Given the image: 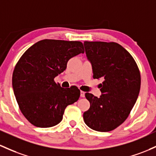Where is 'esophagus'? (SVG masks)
<instances>
[{"label":"esophagus","instance_id":"1","mask_svg":"<svg viewBox=\"0 0 156 156\" xmlns=\"http://www.w3.org/2000/svg\"><path fill=\"white\" fill-rule=\"evenodd\" d=\"M85 96V92L83 91H81V97L83 98Z\"/></svg>","mask_w":156,"mask_h":156}]
</instances>
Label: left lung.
I'll return each instance as SVG.
<instances>
[{
    "instance_id": "8db88e82",
    "label": "left lung",
    "mask_w": 156,
    "mask_h": 156,
    "mask_svg": "<svg viewBox=\"0 0 156 156\" xmlns=\"http://www.w3.org/2000/svg\"><path fill=\"white\" fill-rule=\"evenodd\" d=\"M83 44L93 78L104 79L100 98L85 93L90 107L83 112V121L95 131H112L124 122L136 104L141 88L139 69L133 56L117 43Z\"/></svg>"
}]
</instances>
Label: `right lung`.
<instances>
[{"label": "right lung", "instance_id": "obj_1", "mask_svg": "<svg viewBox=\"0 0 156 156\" xmlns=\"http://www.w3.org/2000/svg\"><path fill=\"white\" fill-rule=\"evenodd\" d=\"M84 52L80 41L44 39L22 55L12 73V87L22 114L34 126L57 125L64 110L79 98L75 86L62 88L54 81L64 71L68 61Z\"/></svg>", "mask_w": 156, "mask_h": 156}]
</instances>
